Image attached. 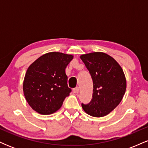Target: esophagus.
Instances as JSON below:
<instances>
[{
  "mask_svg": "<svg viewBox=\"0 0 148 148\" xmlns=\"http://www.w3.org/2000/svg\"><path fill=\"white\" fill-rule=\"evenodd\" d=\"M79 88H75L73 89V92L75 93V94H76V93H79Z\"/></svg>",
  "mask_w": 148,
  "mask_h": 148,
  "instance_id": "34e87169",
  "label": "esophagus"
}]
</instances>
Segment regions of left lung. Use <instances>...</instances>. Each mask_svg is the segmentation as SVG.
<instances>
[{
  "instance_id": "8db88e82",
  "label": "left lung",
  "mask_w": 148,
  "mask_h": 148,
  "mask_svg": "<svg viewBox=\"0 0 148 148\" xmlns=\"http://www.w3.org/2000/svg\"><path fill=\"white\" fill-rule=\"evenodd\" d=\"M80 58L93 81L92 98L88 104H81L83 109L91 116H105L116 108L126 91L123 69L113 57L103 52L83 54Z\"/></svg>"
}]
</instances>
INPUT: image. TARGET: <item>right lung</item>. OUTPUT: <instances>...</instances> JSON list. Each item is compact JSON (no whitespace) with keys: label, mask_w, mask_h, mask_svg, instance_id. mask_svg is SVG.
Instances as JSON below:
<instances>
[{"label":"right lung","mask_w":148,"mask_h":148,"mask_svg":"<svg viewBox=\"0 0 148 148\" xmlns=\"http://www.w3.org/2000/svg\"><path fill=\"white\" fill-rule=\"evenodd\" d=\"M73 56L60 52H49L28 67L23 80V90L27 102L42 115L60 109L72 90L67 86L65 69Z\"/></svg>","instance_id":"1"}]
</instances>
